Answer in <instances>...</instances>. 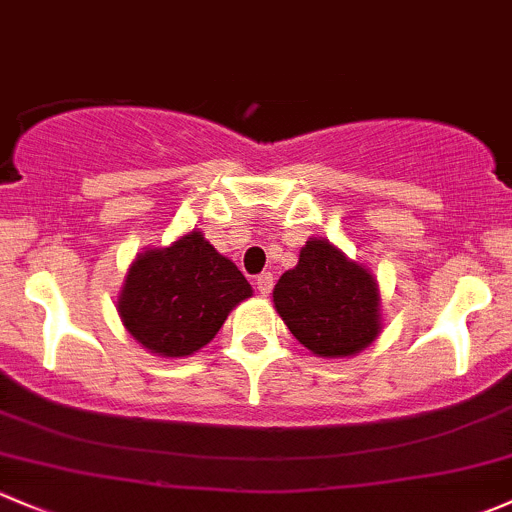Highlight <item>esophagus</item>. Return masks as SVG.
I'll return each mask as SVG.
<instances>
[{"mask_svg":"<svg viewBox=\"0 0 512 512\" xmlns=\"http://www.w3.org/2000/svg\"><path fill=\"white\" fill-rule=\"evenodd\" d=\"M255 287H257V292L262 294V297H270V292H272V287H274V279H272V274H270V272L260 274V277L255 279Z\"/></svg>","mask_w":512,"mask_h":512,"instance_id":"obj_1","label":"esophagus"}]
</instances>
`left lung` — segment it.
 <instances>
[{"mask_svg":"<svg viewBox=\"0 0 512 512\" xmlns=\"http://www.w3.org/2000/svg\"><path fill=\"white\" fill-rule=\"evenodd\" d=\"M272 297L292 336L321 358L360 353L383 328L378 282L328 240L301 247L297 267L279 277Z\"/></svg>","mask_w":512,"mask_h":512,"instance_id":"obj_1","label":"left lung"}]
</instances>
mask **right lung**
Listing matches in <instances>:
<instances>
[{"mask_svg":"<svg viewBox=\"0 0 512 512\" xmlns=\"http://www.w3.org/2000/svg\"><path fill=\"white\" fill-rule=\"evenodd\" d=\"M252 287L198 230L169 247L137 255L122 284L117 311L147 351L184 358L213 341Z\"/></svg>","mask_w":512,"mask_h":512,"instance_id":"right-lung-1","label":"right lung"}]
</instances>
